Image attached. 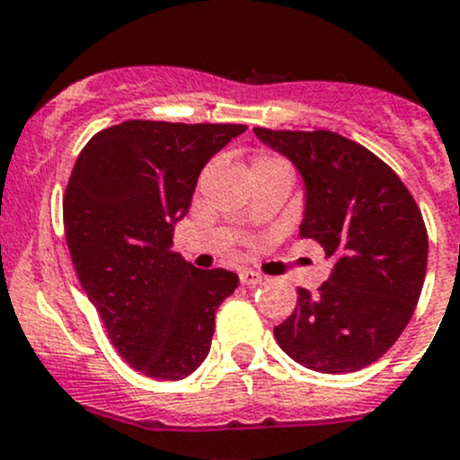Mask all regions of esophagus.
Instances as JSON below:
<instances>
[{"label":"esophagus","instance_id":"obj_1","mask_svg":"<svg viewBox=\"0 0 460 460\" xmlns=\"http://www.w3.org/2000/svg\"><path fill=\"white\" fill-rule=\"evenodd\" d=\"M261 281H263V277H261L259 272H254V270H240V283H243V286H259Z\"/></svg>","mask_w":460,"mask_h":460}]
</instances>
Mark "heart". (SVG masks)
Instances as JSON below:
<instances>
[{
    "mask_svg": "<svg viewBox=\"0 0 460 460\" xmlns=\"http://www.w3.org/2000/svg\"><path fill=\"white\" fill-rule=\"evenodd\" d=\"M261 161H281V158H277V156H263V158H259V161H256V163H261Z\"/></svg>",
    "mask_w": 460,
    "mask_h": 460,
    "instance_id": "b5f03b06",
    "label": "heart"
}]
</instances>
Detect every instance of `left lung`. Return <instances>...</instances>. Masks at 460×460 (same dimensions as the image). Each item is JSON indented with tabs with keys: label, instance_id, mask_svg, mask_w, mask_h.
Segmentation results:
<instances>
[{
	"label": "left lung",
	"instance_id": "1",
	"mask_svg": "<svg viewBox=\"0 0 460 460\" xmlns=\"http://www.w3.org/2000/svg\"><path fill=\"white\" fill-rule=\"evenodd\" d=\"M254 133L299 170L306 186L299 235L333 261L315 295L297 288V306L274 338L308 370L367 367L402 336L422 293L429 235L420 206L393 167L341 133Z\"/></svg>",
	"mask_w": 460,
	"mask_h": 460
}]
</instances>
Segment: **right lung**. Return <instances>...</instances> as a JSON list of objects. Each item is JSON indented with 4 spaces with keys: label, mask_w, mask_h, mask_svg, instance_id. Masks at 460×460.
I'll return each instance as SVG.
<instances>
[{
    "label": "right lung",
    "mask_w": 460,
    "mask_h": 460,
    "mask_svg": "<svg viewBox=\"0 0 460 460\" xmlns=\"http://www.w3.org/2000/svg\"><path fill=\"white\" fill-rule=\"evenodd\" d=\"M244 124L127 119L94 133L63 195L67 250L109 341L133 370L177 381L210 349L229 270H197L172 252L201 167Z\"/></svg>",
    "instance_id": "1"
}]
</instances>
